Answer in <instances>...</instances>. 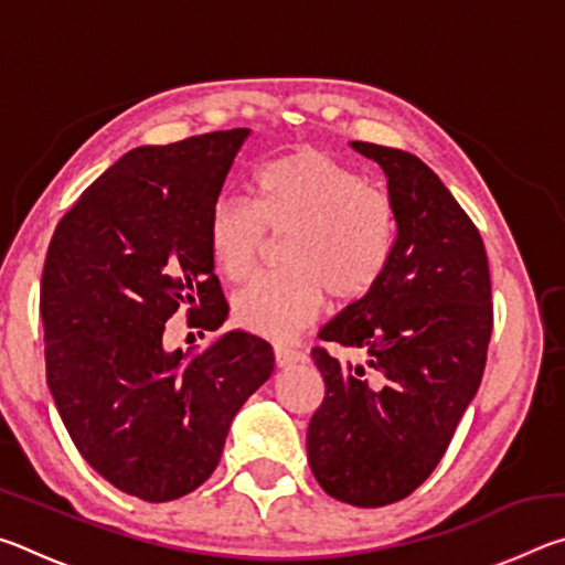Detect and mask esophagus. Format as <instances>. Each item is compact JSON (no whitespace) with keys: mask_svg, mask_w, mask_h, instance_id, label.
<instances>
[{"mask_svg":"<svg viewBox=\"0 0 565 565\" xmlns=\"http://www.w3.org/2000/svg\"><path fill=\"white\" fill-rule=\"evenodd\" d=\"M274 356H276V366L286 369V366H294V363H301L306 359V353L294 347H286V343H279V347L274 349Z\"/></svg>","mask_w":565,"mask_h":565,"instance_id":"1","label":"esophagus"}]
</instances>
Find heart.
<instances>
[{
  "label": "heart",
  "mask_w": 565,
  "mask_h": 565,
  "mask_svg": "<svg viewBox=\"0 0 565 565\" xmlns=\"http://www.w3.org/2000/svg\"><path fill=\"white\" fill-rule=\"evenodd\" d=\"M266 232L284 234L286 269L236 291L238 327L289 339L319 317L327 294L351 303L376 289L394 256L396 212L356 169L321 149H296L256 171L254 204L218 196L206 216L216 271L242 281L264 252Z\"/></svg>",
  "instance_id": "heart-1"
}]
</instances>
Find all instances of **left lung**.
Listing matches in <instances>:
<instances>
[{
    "mask_svg": "<svg viewBox=\"0 0 565 565\" xmlns=\"http://www.w3.org/2000/svg\"><path fill=\"white\" fill-rule=\"evenodd\" d=\"M351 147L384 169L396 244L376 289L319 331L363 361L311 351L327 396L306 451L331 499L379 509L431 476L476 396L493 329L491 274L476 224L424 161L369 141Z\"/></svg>",
    "mask_w": 565,
    "mask_h": 565,
    "instance_id": "8db88e82",
    "label": "left lung"
}]
</instances>
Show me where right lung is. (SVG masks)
Here are the masks:
<instances>
[{
    "label": "right lung",
    "mask_w": 565,
    "mask_h": 565,
    "mask_svg": "<svg viewBox=\"0 0 565 565\" xmlns=\"http://www.w3.org/2000/svg\"><path fill=\"white\" fill-rule=\"evenodd\" d=\"M246 137L131 149L76 199L46 252L40 311L56 411L84 461L149 503L214 473L236 411L274 371L269 343L246 331L194 359L164 347L177 311L202 331L228 313L206 216Z\"/></svg>",
    "instance_id": "obj_1"
}]
</instances>
